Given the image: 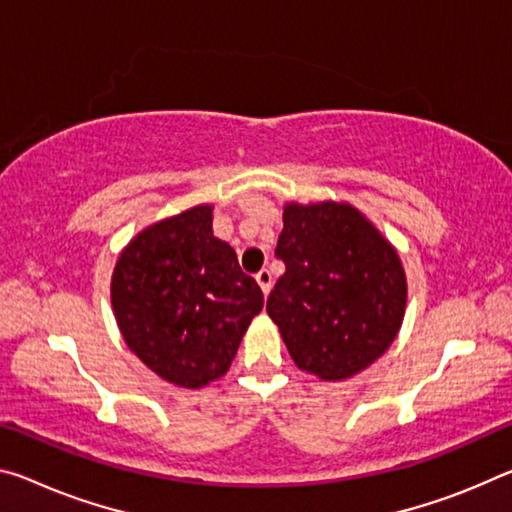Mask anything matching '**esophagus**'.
I'll return each mask as SVG.
<instances>
[{"label": "esophagus", "instance_id": "esophagus-1", "mask_svg": "<svg viewBox=\"0 0 512 512\" xmlns=\"http://www.w3.org/2000/svg\"><path fill=\"white\" fill-rule=\"evenodd\" d=\"M255 280H257V285L262 287L264 294H269V291H271V285H273L271 271H269V269H262V271H257V273H255Z\"/></svg>", "mask_w": 512, "mask_h": 512}]
</instances>
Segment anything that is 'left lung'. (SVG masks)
<instances>
[{
    "mask_svg": "<svg viewBox=\"0 0 512 512\" xmlns=\"http://www.w3.org/2000/svg\"><path fill=\"white\" fill-rule=\"evenodd\" d=\"M275 257L285 273L266 300L298 369L351 378L399 335L408 282L399 253L348 202H289Z\"/></svg>",
    "mask_w": 512,
    "mask_h": 512,
    "instance_id": "8db88e82",
    "label": "left lung"
}]
</instances>
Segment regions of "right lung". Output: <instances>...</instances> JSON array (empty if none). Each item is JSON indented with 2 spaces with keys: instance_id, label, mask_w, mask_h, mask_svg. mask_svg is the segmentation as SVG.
Masks as SVG:
<instances>
[{
  "instance_id": "obj_1",
  "label": "right lung",
  "mask_w": 512,
  "mask_h": 512,
  "mask_svg": "<svg viewBox=\"0 0 512 512\" xmlns=\"http://www.w3.org/2000/svg\"><path fill=\"white\" fill-rule=\"evenodd\" d=\"M111 305L145 367L198 389L230 369L264 294L230 243L214 237L212 205H198L127 243L113 269Z\"/></svg>"
}]
</instances>
